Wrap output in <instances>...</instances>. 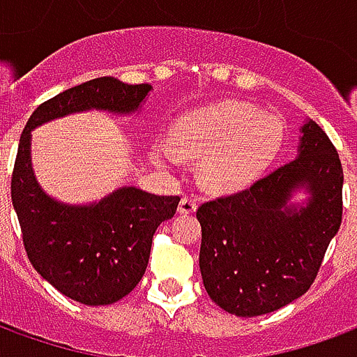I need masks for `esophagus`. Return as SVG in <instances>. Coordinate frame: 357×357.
Segmentation results:
<instances>
[{
    "label": "esophagus",
    "instance_id": "obj_1",
    "mask_svg": "<svg viewBox=\"0 0 357 357\" xmlns=\"http://www.w3.org/2000/svg\"><path fill=\"white\" fill-rule=\"evenodd\" d=\"M195 210H197V201L191 199V197H183V199L179 201V206H178L179 214H193Z\"/></svg>",
    "mask_w": 357,
    "mask_h": 357
}]
</instances>
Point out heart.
<instances>
[{"instance_id":"heart-1","label":"heart","mask_w":357,"mask_h":357,"mask_svg":"<svg viewBox=\"0 0 357 357\" xmlns=\"http://www.w3.org/2000/svg\"><path fill=\"white\" fill-rule=\"evenodd\" d=\"M283 135V122L277 114L260 112L248 102L229 101L176 120L168 143L178 155L201 156L197 172L204 189L233 193L262 176L279 155ZM171 149L156 145V158L172 162L176 153Z\"/></svg>"}]
</instances>
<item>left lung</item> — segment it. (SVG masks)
<instances>
[{
    "label": "left lung",
    "mask_w": 357,
    "mask_h": 357,
    "mask_svg": "<svg viewBox=\"0 0 357 357\" xmlns=\"http://www.w3.org/2000/svg\"><path fill=\"white\" fill-rule=\"evenodd\" d=\"M296 158L250 189L204 202L202 283L218 306L255 317L291 304L314 283L342 222V166L314 120L300 126ZM298 190L304 203L291 201Z\"/></svg>",
    "instance_id": "obj_1"
}]
</instances>
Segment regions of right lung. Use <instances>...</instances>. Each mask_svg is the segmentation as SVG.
Segmentation results:
<instances>
[{
    "instance_id": "1",
    "label": "right lung",
    "mask_w": 357,
    "mask_h": 357,
    "mask_svg": "<svg viewBox=\"0 0 357 357\" xmlns=\"http://www.w3.org/2000/svg\"><path fill=\"white\" fill-rule=\"evenodd\" d=\"M151 89L112 76L84 82L40 105L20 135L11 199L26 255L47 283L86 306L114 304L135 289L147 269L156 227L174 218L179 197L124 185L89 204L57 201L34 176L32 132L86 110L135 114Z\"/></svg>"
}]
</instances>
